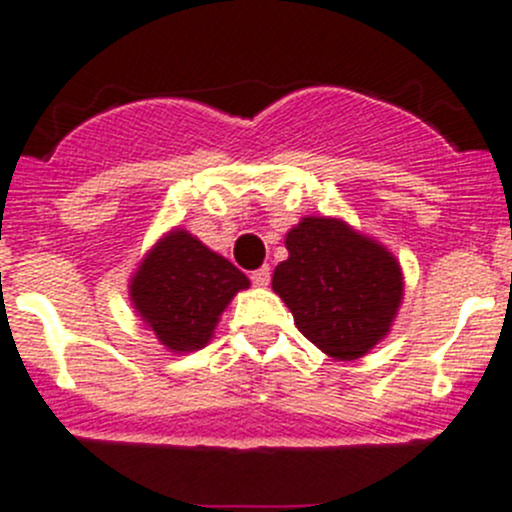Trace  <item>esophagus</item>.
<instances>
[{"mask_svg":"<svg viewBox=\"0 0 512 512\" xmlns=\"http://www.w3.org/2000/svg\"><path fill=\"white\" fill-rule=\"evenodd\" d=\"M250 280H252V285H257V287H267L270 285V267H260V270H255L250 275Z\"/></svg>","mask_w":512,"mask_h":512,"instance_id":"1","label":"esophagus"}]
</instances>
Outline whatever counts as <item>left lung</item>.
<instances>
[{"label":"left lung","mask_w":512,"mask_h":512,"mask_svg":"<svg viewBox=\"0 0 512 512\" xmlns=\"http://www.w3.org/2000/svg\"><path fill=\"white\" fill-rule=\"evenodd\" d=\"M289 257L272 289L299 332L339 361L369 354L391 332L404 302V272L374 237L327 215H307L287 232Z\"/></svg>","instance_id":"1"}]
</instances>
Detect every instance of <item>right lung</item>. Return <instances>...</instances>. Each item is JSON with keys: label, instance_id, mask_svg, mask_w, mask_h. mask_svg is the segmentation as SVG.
<instances>
[{"label": "right lung", "instance_id": "obj_1", "mask_svg": "<svg viewBox=\"0 0 512 512\" xmlns=\"http://www.w3.org/2000/svg\"><path fill=\"white\" fill-rule=\"evenodd\" d=\"M250 280L183 227H173L143 255L128 280L138 317L168 352L190 354L213 339L220 317Z\"/></svg>", "mask_w": 512, "mask_h": 512}]
</instances>
